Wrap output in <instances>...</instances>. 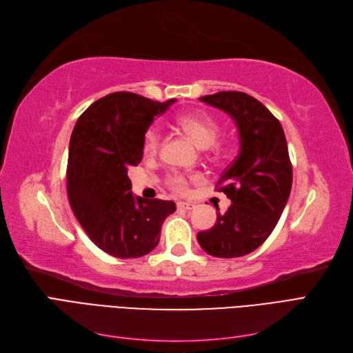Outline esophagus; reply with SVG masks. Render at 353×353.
<instances>
[{"mask_svg":"<svg viewBox=\"0 0 353 353\" xmlns=\"http://www.w3.org/2000/svg\"><path fill=\"white\" fill-rule=\"evenodd\" d=\"M176 206H178V209H183V210H193L196 208L194 203H191V201H178Z\"/></svg>","mask_w":353,"mask_h":353,"instance_id":"1","label":"esophagus"}]
</instances>
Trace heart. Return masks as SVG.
Segmentation results:
<instances>
[{
    "label": "heart",
    "instance_id": "1",
    "mask_svg": "<svg viewBox=\"0 0 353 353\" xmlns=\"http://www.w3.org/2000/svg\"><path fill=\"white\" fill-rule=\"evenodd\" d=\"M176 125L183 130L191 140H193L200 148H209L215 144L218 134H219V122L212 114L206 112H190L181 114L176 119ZM160 140V130L157 125H152L147 128L143 137V152L147 156H153L159 152ZM197 175H185L181 172H170L166 178L168 185L178 191V193H184L188 188L190 181H196Z\"/></svg>",
    "mask_w": 353,
    "mask_h": 353
}]
</instances>
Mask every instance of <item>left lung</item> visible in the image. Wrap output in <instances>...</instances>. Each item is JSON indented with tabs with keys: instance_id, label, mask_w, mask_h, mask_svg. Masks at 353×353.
<instances>
[{
	"instance_id": "1",
	"label": "left lung",
	"mask_w": 353,
	"mask_h": 353,
	"mask_svg": "<svg viewBox=\"0 0 353 353\" xmlns=\"http://www.w3.org/2000/svg\"><path fill=\"white\" fill-rule=\"evenodd\" d=\"M200 101L232 117L240 152L216 184L232 205L222 215L216 212L215 225L200 231L197 241L215 258H240L270 237L290 196L293 170L285 135L280 121L245 92L222 91Z\"/></svg>"
}]
</instances>
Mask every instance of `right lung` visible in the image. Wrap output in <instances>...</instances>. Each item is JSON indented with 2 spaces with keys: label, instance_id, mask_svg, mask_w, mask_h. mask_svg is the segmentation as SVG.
<instances>
[{
  "label": "right lung",
  "instance_id": "1",
  "mask_svg": "<svg viewBox=\"0 0 353 353\" xmlns=\"http://www.w3.org/2000/svg\"><path fill=\"white\" fill-rule=\"evenodd\" d=\"M175 101L113 92L92 103L73 128L66 172L70 208L90 240L114 258L150 253L176 209L169 200L135 197L128 178L143 160L147 128Z\"/></svg>",
  "mask_w": 353,
  "mask_h": 353
}]
</instances>
